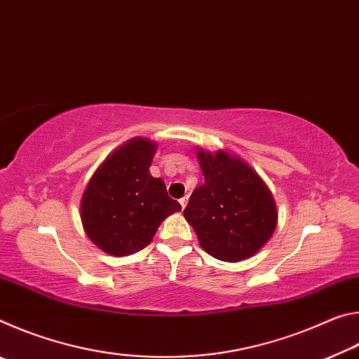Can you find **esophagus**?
<instances>
[{
    "label": "esophagus",
    "instance_id": "esophagus-1",
    "mask_svg": "<svg viewBox=\"0 0 359 359\" xmlns=\"http://www.w3.org/2000/svg\"><path fill=\"white\" fill-rule=\"evenodd\" d=\"M179 203H180V205H182V209H185V205H187V203H188V196H184V198H182Z\"/></svg>",
    "mask_w": 359,
    "mask_h": 359
}]
</instances>
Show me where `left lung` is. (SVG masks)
I'll return each instance as SVG.
<instances>
[{
    "label": "left lung",
    "mask_w": 359,
    "mask_h": 359,
    "mask_svg": "<svg viewBox=\"0 0 359 359\" xmlns=\"http://www.w3.org/2000/svg\"><path fill=\"white\" fill-rule=\"evenodd\" d=\"M204 184L184 210L199 245L212 257L236 263L253 257L277 226L274 196L258 172L224 150L196 149Z\"/></svg>",
    "instance_id": "8db88e82"
}]
</instances>
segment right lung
Here are the masks:
<instances>
[{"label":"right lung","instance_id":"obj_1","mask_svg":"<svg viewBox=\"0 0 359 359\" xmlns=\"http://www.w3.org/2000/svg\"><path fill=\"white\" fill-rule=\"evenodd\" d=\"M158 144L133 137L96 169L81 199V220L88 239L112 257L147 247L161 222L182 205L168 196L149 168Z\"/></svg>","mask_w":359,"mask_h":359}]
</instances>
